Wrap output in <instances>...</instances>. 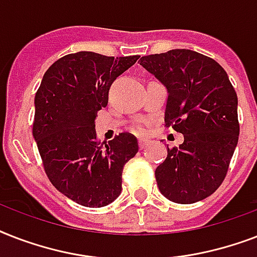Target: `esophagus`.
I'll use <instances>...</instances> for the list:
<instances>
[{
	"label": "esophagus",
	"mask_w": 257,
	"mask_h": 257,
	"mask_svg": "<svg viewBox=\"0 0 257 257\" xmlns=\"http://www.w3.org/2000/svg\"><path fill=\"white\" fill-rule=\"evenodd\" d=\"M147 144H148L147 140H139V147H140V149H144L147 147Z\"/></svg>",
	"instance_id": "esophagus-1"
}]
</instances>
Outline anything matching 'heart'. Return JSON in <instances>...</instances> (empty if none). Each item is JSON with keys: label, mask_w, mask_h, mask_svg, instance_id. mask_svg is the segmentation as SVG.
<instances>
[{"label": "heart", "mask_w": 257, "mask_h": 257, "mask_svg": "<svg viewBox=\"0 0 257 257\" xmlns=\"http://www.w3.org/2000/svg\"><path fill=\"white\" fill-rule=\"evenodd\" d=\"M133 131L137 133V135H145L147 133V124L145 122H140V124H136L135 125V128H133Z\"/></svg>", "instance_id": "obj_1"}]
</instances>
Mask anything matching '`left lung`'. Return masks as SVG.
Segmentation results:
<instances>
[{
	"instance_id": "obj_1",
	"label": "left lung",
	"mask_w": 257,
	"mask_h": 257,
	"mask_svg": "<svg viewBox=\"0 0 257 257\" xmlns=\"http://www.w3.org/2000/svg\"><path fill=\"white\" fill-rule=\"evenodd\" d=\"M140 65L168 89L165 126L184 135L156 168L159 189L177 204L205 199L225 179L239 140L235 88L219 62L189 49L144 56Z\"/></svg>"
}]
</instances>
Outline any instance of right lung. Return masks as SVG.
I'll return each instance as SVG.
<instances>
[{
    "instance_id": "1",
    "label": "right lung",
    "mask_w": 257,
    "mask_h": 257,
    "mask_svg": "<svg viewBox=\"0 0 257 257\" xmlns=\"http://www.w3.org/2000/svg\"><path fill=\"white\" fill-rule=\"evenodd\" d=\"M137 60L94 52L66 54L46 70L36 93L32 131L44 171L62 195L80 205L105 207L118 197L124 165L139 152L131 133L106 144L94 129L112 82Z\"/></svg>"
}]
</instances>
